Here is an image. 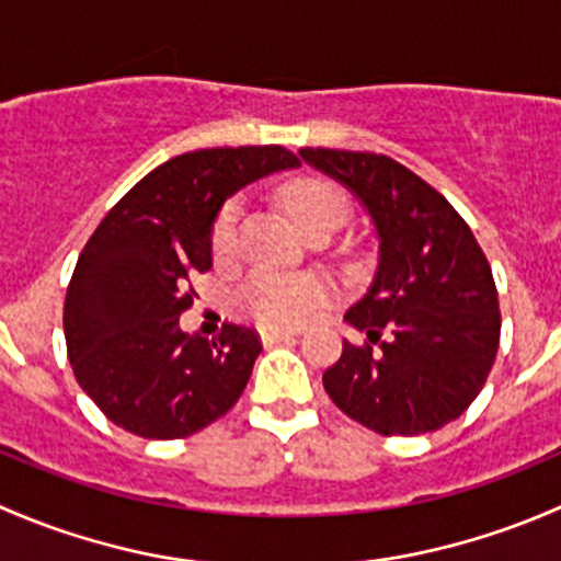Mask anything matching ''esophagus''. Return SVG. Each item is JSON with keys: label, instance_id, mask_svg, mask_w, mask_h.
<instances>
[{"label": "esophagus", "instance_id": "esophagus-1", "mask_svg": "<svg viewBox=\"0 0 561 561\" xmlns=\"http://www.w3.org/2000/svg\"><path fill=\"white\" fill-rule=\"evenodd\" d=\"M293 336H298L296 328H263V331H260V339H263V344L285 342V339H293Z\"/></svg>", "mask_w": 561, "mask_h": 561}]
</instances>
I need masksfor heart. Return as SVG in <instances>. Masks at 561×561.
Wrapping results in <instances>:
<instances>
[{
  "label": "heart",
  "instance_id": "1",
  "mask_svg": "<svg viewBox=\"0 0 561 561\" xmlns=\"http://www.w3.org/2000/svg\"><path fill=\"white\" fill-rule=\"evenodd\" d=\"M285 203L301 230L322 222L339 225L344 211L342 192L322 179L293 181L285 192ZM236 222H239V208H236V203H228L214 222V257H228L233 252ZM328 296H331V290L320 276L257 274L241 290V307L263 325H301L325 307Z\"/></svg>",
  "mask_w": 561,
  "mask_h": 561
}]
</instances>
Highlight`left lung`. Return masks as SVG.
<instances>
[{"label": "left lung", "instance_id": "left-lung-1", "mask_svg": "<svg viewBox=\"0 0 561 561\" xmlns=\"http://www.w3.org/2000/svg\"><path fill=\"white\" fill-rule=\"evenodd\" d=\"M298 154L347 186L377 233L375 279L344 314L369 342L344 339L342 358L322 375L325 393L386 437L437 432L483 390L500 350V301L483 249L434 186L390 157Z\"/></svg>", "mask_w": 561, "mask_h": 561}]
</instances>
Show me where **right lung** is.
<instances>
[{
    "mask_svg": "<svg viewBox=\"0 0 561 561\" xmlns=\"http://www.w3.org/2000/svg\"><path fill=\"white\" fill-rule=\"evenodd\" d=\"M298 168L282 146L201 149L162 162L98 225L72 271L65 339L78 386L107 421L146 439H179L222 417L244 393L263 344L225 325L184 333L192 279L211 268L225 201L252 181Z\"/></svg>",
    "mask_w": 561,
    "mask_h": 561,
    "instance_id": "add662e5",
    "label": "right lung"
}]
</instances>
